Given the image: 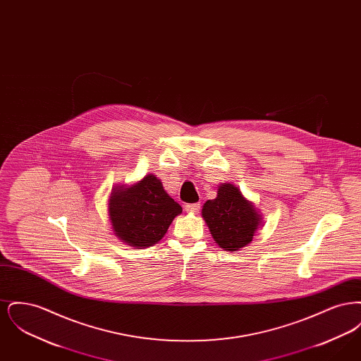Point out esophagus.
<instances>
[{"label": "esophagus", "mask_w": 361, "mask_h": 361, "mask_svg": "<svg viewBox=\"0 0 361 361\" xmlns=\"http://www.w3.org/2000/svg\"><path fill=\"white\" fill-rule=\"evenodd\" d=\"M185 211H187L188 214H197V212L200 211V204H199V203H190V204H187V206H185Z\"/></svg>", "instance_id": "34e87169"}]
</instances>
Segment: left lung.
<instances>
[{
    "label": "left lung",
    "mask_w": 361,
    "mask_h": 361,
    "mask_svg": "<svg viewBox=\"0 0 361 361\" xmlns=\"http://www.w3.org/2000/svg\"><path fill=\"white\" fill-rule=\"evenodd\" d=\"M216 197L207 200L202 209L209 233L215 242L228 252H238L249 245L262 224L252 202L246 200L233 184H221Z\"/></svg>",
    "instance_id": "8db88e82"
}]
</instances>
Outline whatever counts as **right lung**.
Masks as SVG:
<instances>
[{
  "label": "right lung",
  "instance_id": "1",
  "mask_svg": "<svg viewBox=\"0 0 361 361\" xmlns=\"http://www.w3.org/2000/svg\"><path fill=\"white\" fill-rule=\"evenodd\" d=\"M108 212L114 234L140 249L162 240L183 208L166 193L159 178L147 174L131 187L112 188Z\"/></svg>",
  "mask_w": 361,
  "mask_h": 361
}]
</instances>
